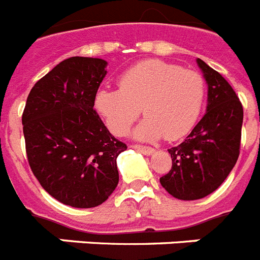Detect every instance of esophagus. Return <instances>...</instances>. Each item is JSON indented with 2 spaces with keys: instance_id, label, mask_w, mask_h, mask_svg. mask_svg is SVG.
<instances>
[{
  "instance_id": "1",
  "label": "esophagus",
  "mask_w": 260,
  "mask_h": 260,
  "mask_svg": "<svg viewBox=\"0 0 260 260\" xmlns=\"http://www.w3.org/2000/svg\"><path fill=\"white\" fill-rule=\"evenodd\" d=\"M130 147L134 148V150H137V151L142 152V154H145V155H151L152 152H154V148H151V147H146V146L132 145V146H130Z\"/></svg>"
}]
</instances>
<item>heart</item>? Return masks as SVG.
I'll return each mask as SVG.
<instances>
[{"mask_svg": "<svg viewBox=\"0 0 260 260\" xmlns=\"http://www.w3.org/2000/svg\"><path fill=\"white\" fill-rule=\"evenodd\" d=\"M205 92V80L199 72L151 59L126 71L119 88L100 89L94 106L113 134L125 135L142 108L146 118L134 130L135 138L176 141L196 123Z\"/></svg>", "mask_w": 260, "mask_h": 260, "instance_id": "1", "label": "heart"}]
</instances>
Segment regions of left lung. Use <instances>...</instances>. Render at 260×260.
<instances>
[{
    "mask_svg": "<svg viewBox=\"0 0 260 260\" xmlns=\"http://www.w3.org/2000/svg\"><path fill=\"white\" fill-rule=\"evenodd\" d=\"M208 84L206 113L180 145L170 148L172 167L160 177L168 193L199 200L217 189L236 166L241 147L243 108L221 73L197 59Z\"/></svg>",
    "mask_w": 260,
    "mask_h": 260,
    "instance_id": "1",
    "label": "left lung"
}]
</instances>
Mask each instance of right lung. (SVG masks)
Masks as SVG:
<instances>
[{"instance_id": "obj_1", "label": "right lung", "mask_w": 260, "mask_h": 260, "mask_svg": "<svg viewBox=\"0 0 260 260\" xmlns=\"http://www.w3.org/2000/svg\"><path fill=\"white\" fill-rule=\"evenodd\" d=\"M106 63L66 59L30 90L22 114L26 154L34 176L57 201L94 208L118 184L117 157L127 148L93 109Z\"/></svg>"}]
</instances>
